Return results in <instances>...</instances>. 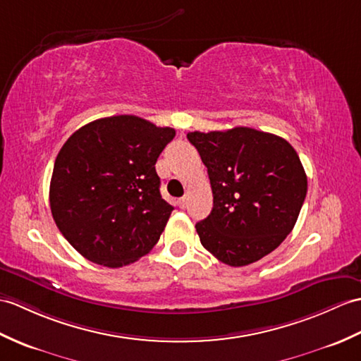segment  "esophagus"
Listing matches in <instances>:
<instances>
[{
  "mask_svg": "<svg viewBox=\"0 0 361 361\" xmlns=\"http://www.w3.org/2000/svg\"><path fill=\"white\" fill-rule=\"evenodd\" d=\"M188 201H189V198H188V197H183V198H180V200H178V206H180L181 209H186V207H188Z\"/></svg>",
  "mask_w": 361,
  "mask_h": 361,
  "instance_id": "1",
  "label": "esophagus"
}]
</instances>
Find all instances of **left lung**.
<instances>
[{"label": "left lung", "mask_w": 361, "mask_h": 361, "mask_svg": "<svg viewBox=\"0 0 361 361\" xmlns=\"http://www.w3.org/2000/svg\"><path fill=\"white\" fill-rule=\"evenodd\" d=\"M207 167L214 207L195 229L224 264L247 266L279 247L294 229L307 192L298 154L274 133L250 128L189 132Z\"/></svg>", "instance_id": "left-lung-1"}]
</instances>
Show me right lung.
<instances>
[{
	"label": "right lung",
	"mask_w": 361,
	"mask_h": 361,
	"mask_svg": "<svg viewBox=\"0 0 361 361\" xmlns=\"http://www.w3.org/2000/svg\"><path fill=\"white\" fill-rule=\"evenodd\" d=\"M172 128L135 115L82 126L54 164L50 211L64 238L97 264L121 267L160 240L173 207L161 198L155 163Z\"/></svg>",
	"instance_id": "1"
}]
</instances>
